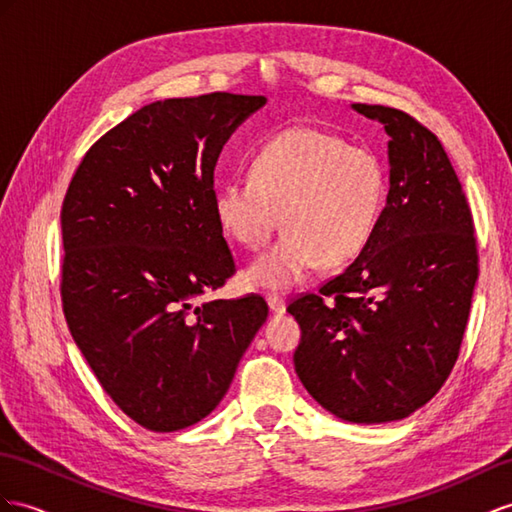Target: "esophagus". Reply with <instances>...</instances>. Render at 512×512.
<instances>
[{
  "label": "esophagus",
  "instance_id": "34e87169",
  "mask_svg": "<svg viewBox=\"0 0 512 512\" xmlns=\"http://www.w3.org/2000/svg\"><path fill=\"white\" fill-rule=\"evenodd\" d=\"M266 300H268V307H270L272 313H285V307H287V305H285V298H283V296L268 294Z\"/></svg>",
  "mask_w": 512,
  "mask_h": 512
}]
</instances>
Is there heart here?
<instances>
[{
	"instance_id": "1",
	"label": "heart",
	"mask_w": 512,
	"mask_h": 512,
	"mask_svg": "<svg viewBox=\"0 0 512 512\" xmlns=\"http://www.w3.org/2000/svg\"><path fill=\"white\" fill-rule=\"evenodd\" d=\"M387 199V173L370 149L316 127H290L255 151L248 177L214 190V216L229 238L261 248L279 242L246 270V281L287 290L322 261L342 266L361 253Z\"/></svg>"
}]
</instances>
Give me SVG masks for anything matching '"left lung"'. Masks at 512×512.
Returning a JSON list of instances; mask_svg holds the SVG:
<instances>
[{
	"label": "left lung",
	"instance_id": "8db88e82",
	"mask_svg": "<svg viewBox=\"0 0 512 512\" xmlns=\"http://www.w3.org/2000/svg\"><path fill=\"white\" fill-rule=\"evenodd\" d=\"M389 136V194L359 257L287 307L294 365L326 411L385 424L424 406L450 376L478 279L465 192L430 129L396 108L352 103Z\"/></svg>",
	"mask_w": 512,
	"mask_h": 512
}]
</instances>
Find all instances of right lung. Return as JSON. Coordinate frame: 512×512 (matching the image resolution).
I'll use <instances>...</instances> for the list:
<instances>
[{"mask_svg":"<svg viewBox=\"0 0 512 512\" xmlns=\"http://www.w3.org/2000/svg\"><path fill=\"white\" fill-rule=\"evenodd\" d=\"M266 97L155 101L97 140L62 203V309L119 409L153 432L212 413L266 300H207L235 272L214 216V168Z\"/></svg>","mask_w":512,"mask_h":512,"instance_id":"obj_1","label":"right lung"}]
</instances>
